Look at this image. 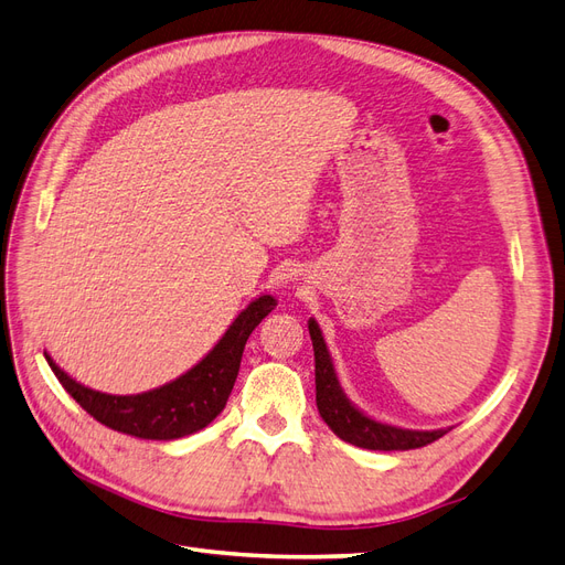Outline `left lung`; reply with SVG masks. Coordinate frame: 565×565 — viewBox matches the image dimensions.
Masks as SVG:
<instances>
[{"instance_id":"1","label":"left lung","mask_w":565,"mask_h":565,"mask_svg":"<svg viewBox=\"0 0 565 565\" xmlns=\"http://www.w3.org/2000/svg\"><path fill=\"white\" fill-rule=\"evenodd\" d=\"M312 351H315V388H317V411L322 420L331 427L339 439L349 441L370 451H408V448H420L437 441L448 429H401L372 420L363 411H358L353 403L345 398L339 377L334 372V363L327 351L320 324L315 320L308 322Z\"/></svg>"}]
</instances>
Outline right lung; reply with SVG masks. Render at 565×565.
Returning a JSON list of instances; mask_svg holds the SVG:
<instances>
[{
    "mask_svg": "<svg viewBox=\"0 0 565 565\" xmlns=\"http://www.w3.org/2000/svg\"><path fill=\"white\" fill-rule=\"evenodd\" d=\"M274 308H277V300L271 296L255 298L195 367L181 374L179 380L145 394L111 396L95 392L71 380L47 353L45 358L56 380L97 423L138 439H181L207 427L224 411L238 377L245 341Z\"/></svg>",
    "mask_w": 565,
    "mask_h": 565,
    "instance_id": "1",
    "label": "right lung"
}]
</instances>
